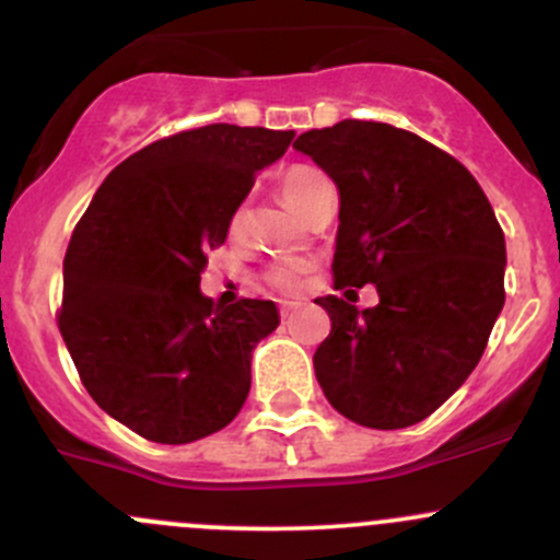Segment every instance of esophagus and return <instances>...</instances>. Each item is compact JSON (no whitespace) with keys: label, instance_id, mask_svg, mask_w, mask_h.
Segmentation results:
<instances>
[{"label":"esophagus","instance_id":"esophagus-1","mask_svg":"<svg viewBox=\"0 0 560 560\" xmlns=\"http://www.w3.org/2000/svg\"><path fill=\"white\" fill-rule=\"evenodd\" d=\"M293 310H296V304H293V302H282L280 304V317H282V320H285V317H291Z\"/></svg>","mask_w":560,"mask_h":560}]
</instances>
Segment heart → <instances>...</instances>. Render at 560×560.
<instances>
[{"label":"heart","instance_id":"b5f03b06","mask_svg":"<svg viewBox=\"0 0 560 560\" xmlns=\"http://www.w3.org/2000/svg\"><path fill=\"white\" fill-rule=\"evenodd\" d=\"M323 184H328L326 173L317 171V167H312V165H288L278 173L280 197L293 210H299V213H304V208L310 206L312 195H315ZM245 219H248V210H245L243 206L234 208L230 215V234L243 232ZM264 278H267L269 285L278 288V291L293 293L302 288L304 267L299 261H280V264H275V267H269Z\"/></svg>","mask_w":560,"mask_h":560}]
</instances>
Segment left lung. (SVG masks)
<instances>
[{
	"mask_svg": "<svg viewBox=\"0 0 560 560\" xmlns=\"http://www.w3.org/2000/svg\"><path fill=\"white\" fill-rule=\"evenodd\" d=\"M339 189L336 288L374 282L378 304L315 299L330 334L315 376L354 424L400 430L472 374L504 304V234L472 173L408 130L365 119L293 141Z\"/></svg>",
	"mask_w": 560,
	"mask_h": 560,
	"instance_id": "left-lung-1",
	"label": "left lung"
}]
</instances>
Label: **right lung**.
Returning a JSON list of instances; mask_svg holds the SVG:
<instances>
[{
  "mask_svg": "<svg viewBox=\"0 0 560 560\" xmlns=\"http://www.w3.org/2000/svg\"><path fill=\"white\" fill-rule=\"evenodd\" d=\"M291 141L293 130L226 122L160 138L119 162L77 221L58 330L90 398L147 441L213 435L248 398L250 354L278 310L213 304L200 275L256 173Z\"/></svg>",
  "mask_w": 560,
  "mask_h": 560,
  "instance_id": "right-lung-1",
  "label": "right lung"
}]
</instances>
